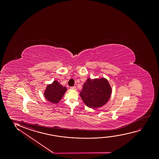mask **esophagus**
<instances>
[{"mask_svg":"<svg viewBox=\"0 0 159 159\" xmlns=\"http://www.w3.org/2000/svg\"><path fill=\"white\" fill-rule=\"evenodd\" d=\"M70 89H74V90H76V87L75 86H72V87H70Z\"/></svg>","mask_w":159,"mask_h":159,"instance_id":"1","label":"esophagus"}]
</instances>
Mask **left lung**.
I'll return each mask as SVG.
<instances>
[{"instance_id":"left-lung-1","label":"left lung","mask_w":159,"mask_h":159,"mask_svg":"<svg viewBox=\"0 0 159 159\" xmlns=\"http://www.w3.org/2000/svg\"><path fill=\"white\" fill-rule=\"evenodd\" d=\"M111 87L106 79H87L80 96L86 106L95 109L105 104L111 97Z\"/></svg>"}]
</instances>
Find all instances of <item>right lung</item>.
<instances>
[{
	"label": "right lung",
	"instance_id": "obj_1",
	"mask_svg": "<svg viewBox=\"0 0 159 159\" xmlns=\"http://www.w3.org/2000/svg\"><path fill=\"white\" fill-rule=\"evenodd\" d=\"M66 91V87L61 85L57 81L55 80L52 84L47 85L44 94L47 100L57 104L62 98Z\"/></svg>",
	"mask_w": 159,
	"mask_h": 159
}]
</instances>
